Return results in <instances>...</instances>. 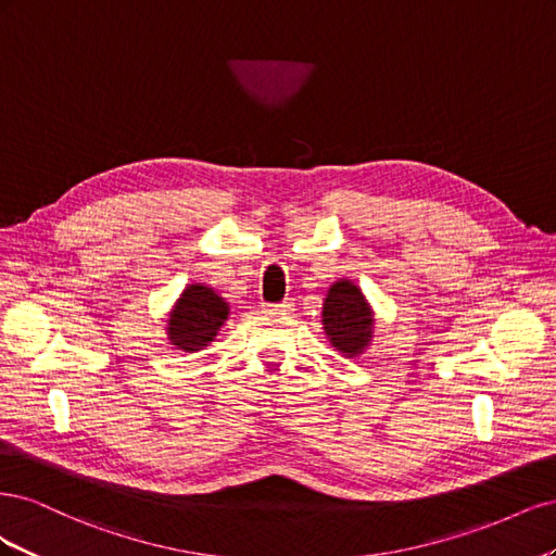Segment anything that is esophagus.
I'll use <instances>...</instances> for the list:
<instances>
[{
	"mask_svg": "<svg viewBox=\"0 0 556 556\" xmlns=\"http://www.w3.org/2000/svg\"><path fill=\"white\" fill-rule=\"evenodd\" d=\"M290 306H292L290 299H282L280 304H268V308H271V311H288Z\"/></svg>",
	"mask_w": 556,
	"mask_h": 556,
	"instance_id": "obj_1",
	"label": "esophagus"
}]
</instances>
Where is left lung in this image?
I'll return each mask as SVG.
<instances>
[{
	"instance_id": "left-lung-1",
	"label": "left lung",
	"mask_w": 556,
	"mask_h": 556,
	"mask_svg": "<svg viewBox=\"0 0 556 556\" xmlns=\"http://www.w3.org/2000/svg\"><path fill=\"white\" fill-rule=\"evenodd\" d=\"M323 323L331 345L345 352L348 357L364 352L368 339H371V308H368L357 285H352L350 280H339L331 285L325 299Z\"/></svg>"
}]
</instances>
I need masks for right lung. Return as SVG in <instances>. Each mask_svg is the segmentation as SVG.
Returning <instances> with one entry per match:
<instances>
[{
    "label": "right lung",
    "instance_id": "add662e5",
    "mask_svg": "<svg viewBox=\"0 0 556 556\" xmlns=\"http://www.w3.org/2000/svg\"><path fill=\"white\" fill-rule=\"evenodd\" d=\"M229 306L204 285H190L178 299L169 317V339L178 350L197 352L208 345L223 323L227 319Z\"/></svg>",
    "mask_w": 556,
    "mask_h": 556
}]
</instances>
